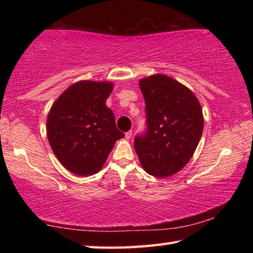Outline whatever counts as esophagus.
I'll use <instances>...</instances> for the list:
<instances>
[{
  "mask_svg": "<svg viewBox=\"0 0 253 253\" xmlns=\"http://www.w3.org/2000/svg\"><path fill=\"white\" fill-rule=\"evenodd\" d=\"M131 135H132V131L129 130V131H127V132L125 133V137H126V139H130V138H131Z\"/></svg>",
  "mask_w": 253,
  "mask_h": 253,
  "instance_id": "esophagus-1",
  "label": "esophagus"
}]
</instances>
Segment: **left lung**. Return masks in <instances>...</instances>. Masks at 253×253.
I'll use <instances>...</instances> for the list:
<instances>
[{"instance_id":"left-lung-1","label":"left lung","mask_w":253,"mask_h":253,"mask_svg":"<svg viewBox=\"0 0 253 253\" xmlns=\"http://www.w3.org/2000/svg\"><path fill=\"white\" fill-rule=\"evenodd\" d=\"M146 125L135 137V150L143 169L163 178L189 162L203 131V116L196 95L165 75L141 79Z\"/></svg>"}]
</instances>
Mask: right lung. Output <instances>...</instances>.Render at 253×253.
<instances>
[{
	"mask_svg": "<svg viewBox=\"0 0 253 253\" xmlns=\"http://www.w3.org/2000/svg\"><path fill=\"white\" fill-rule=\"evenodd\" d=\"M112 89L111 83L84 80L64 91L51 107L47 139L58 161L74 174L98 173L115 141L125 136L105 104Z\"/></svg>",
	"mask_w": 253,
	"mask_h": 253,
	"instance_id": "add662e5",
	"label": "right lung"
}]
</instances>
